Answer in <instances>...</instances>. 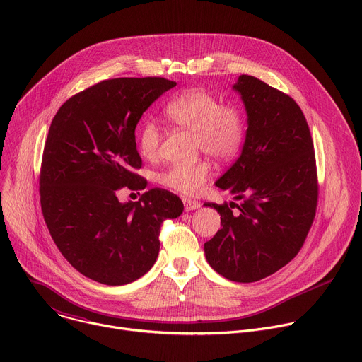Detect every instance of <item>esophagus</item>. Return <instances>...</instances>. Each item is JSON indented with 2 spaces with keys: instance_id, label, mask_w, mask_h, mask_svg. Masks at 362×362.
I'll list each match as a JSON object with an SVG mask.
<instances>
[{
  "instance_id": "esophagus-1",
  "label": "esophagus",
  "mask_w": 362,
  "mask_h": 362,
  "mask_svg": "<svg viewBox=\"0 0 362 362\" xmlns=\"http://www.w3.org/2000/svg\"><path fill=\"white\" fill-rule=\"evenodd\" d=\"M182 200H183V206H185V211H186V212L194 211V209H197L199 206H200V203H199L197 200H193V199H190V197H183Z\"/></svg>"
}]
</instances>
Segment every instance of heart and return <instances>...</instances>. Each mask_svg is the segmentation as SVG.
Instances as JSON below:
<instances>
[{
	"mask_svg": "<svg viewBox=\"0 0 362 362\" xmlns=\"http://www.w3.org/2000/svg\"><path fill=\"white\" fill-rule=\"evenodd\" d=\"M166 119L196 136V147L218 160L236 158L245 141L246 124L242 109L233 101H223L215 94L189 88L173 95L163 109ZM137 147L143 158L158 156L162 132L150 119L140 122L136 132ZM212 175L208 160L189 165H172L159 173V183L182 194L200 193Z\"/></svg>",
	"mask_w": 362,
	"mask_h": 362,
	"instance_id": "heart-1",
	"label": "heart"
}]
</instances>
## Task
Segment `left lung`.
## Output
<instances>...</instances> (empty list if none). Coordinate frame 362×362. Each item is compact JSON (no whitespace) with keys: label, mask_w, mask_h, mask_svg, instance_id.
Wrapping results in <instances>:
<instances>
[{"label":"left lung","mask_w":362,"mask_h":362,"mask_svg":"<svg viewBox=\"0 0 362 362\" xmlns=\"http://www.w3.org/2000/svg\"><path fill=\"white\" fill-rule=\"evenodd\" d=\"M233 88L247 113L246 140L216 186L240 202L204 203L221 214L222 225L204 255L226 279L249 284L284 268L303 246L317 214L318 175L296 101L253 76H239Z\"/></svg>","instance_id":"1"}]
</instances>
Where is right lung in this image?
<instances>
[{
  "label": "right lung",
  "mask_w": 362,
  "mask_h": 362,
  "mask_svg": "<svg viewBox=\"0 0 362 362\" xmlns=\"http://www.w3.org/2000/svg\"><path fill=\"white\" fill-rule=\"evenodd\" d=\"M176 83L163 77L103 80L70 97L51 122L40 169L45 225L81 275L126 285L156 262L160 226L183 212L165 189L120 203L123 187L144 189L134 130L151 103Z\"/></svg>",
  "instance_id": "right-lung-1"
}]
</instances>
